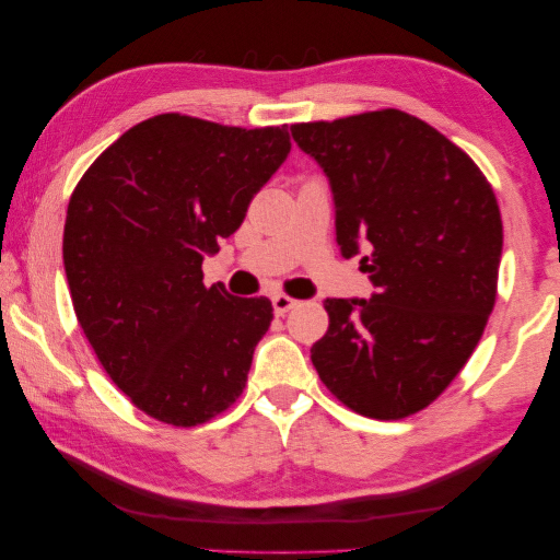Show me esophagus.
Here are the masks:
<instances>
[{
  "label": "esophagus",
  "mask_w": 560,
  "mask_h": 560,
  "mask_svg": "<svg viewBox=\"0 0 560 560\" xmlns=\"http://www.w3.org/2000/svg\"><path fill=\"white\" fill-rule=\"evenodd\" d=\"M298 305V300L295 298H290V295H282V292H278V295H272V307H275V315H285V313H290L292 307Z\"/></svg>",
  "instance_id": "34e87169"
}]
</instances>
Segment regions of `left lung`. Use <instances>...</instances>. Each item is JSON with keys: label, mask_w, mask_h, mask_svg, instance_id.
Masks as SVG:
<instances>
[{"label": "left lung", "mask_w": 560, "mask_h": 560, "mask_svg": "<svg viewBox=\"0 0 560 560\" xmlns=\"http://www.w3.org/2000/svg\"><path fill=\"white\" fill-rule=\"evenodd\" d=\"M325 168L345 258L370 300H325L310 350L325 387L370 419L427 409L469 362L497 302L501 210L481 168L434 126L380 108L290 126Z\"/></svg>", "instance_id": "8db88e82"}]
</instances>
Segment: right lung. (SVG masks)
<instances>
[{"mask_svg":"<svg viewBox=\"0 0 560 560\" xmlns=\"http://www.w3.org/2000/svg\"><path fill=\"white\" fill-rule=\"evenodd\" d=\"M288 153L285 124L159 114L128 128L73 188L63 223L73 313L143 415L188 429L243 394L272 305L206 288L203 258L241 228Z\"/></svg>","mask_w":560,"mask_h":560,"instance_id":"right-lung-1","label":"right lung"}]
</instances>
